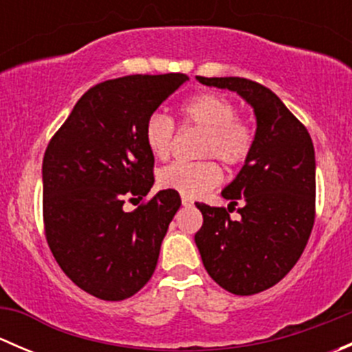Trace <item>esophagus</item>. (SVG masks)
<instances>
[{
    "mask_svg": "<svg viewBox=\"0 0 352 352\" xmlns=\"http://www.w3.org/2000/svg\"><path fill=\"white\" fill-rule=\"evenodd\" d=\"M182 206H194V201L190 197L182 196Z\"/></svg>",
    "mask_w": 352,
    "mask_h": 352,
    "instance_id": "1",
    "label": "esophagus"
}]
</instances>
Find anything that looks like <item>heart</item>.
Wrapping results in <instances>:
<instances>
[{
    "mask_svg": "<svg viewBox=\"0 0 352 352\" xmlns=\"http://www.w3.org/2000/svg\"><path fill=\"white\" fill-rule=\"evenodd\" d=\"M182 124L201 129L197 143L199 162H173L158 172V186L187 197L204 196L218 186L223 172L218 158L228 168L247 163L254 151L255 131L248 120L236 116V105L218 91L194 95L180 107ZM175 124L165 113H151L144 124V143L155 158L165 160L172 151Z\"/></svg>",
    "mask_w": 352,
    "mask_h": 352,
    "instance_id": "obj_1",
    "label": "heart"
}]
</instances>
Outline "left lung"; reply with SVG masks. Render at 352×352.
I'll list each match as a JSON object with an SVG mask.
<instances>
[{
  "label": "left lung",
  "instance_id": "1",
  "mask_svg": "<svg viewBox=\"0 0 352 352\" xmlns=\"http://www.w3.org/2000/svg\"><path fill=\"white\" fill-rule=\"evenodd\" d=\"M202 85L236 91L257 117L255 144L236 179L223 190L226 208L199 204L196 245L208 274L240 296L278 285L303 254L315 223V150L307 127L281 98L257 81L204 78ZM240 201L243 219L229 218Z\"/></svg>",
  "mask_w": 352,
  "mask_h": 352
}]
</instances>
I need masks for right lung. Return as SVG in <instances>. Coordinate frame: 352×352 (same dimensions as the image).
Listing matches in <instances>:
<instances>
[{
  "label": "right lung",
  "instance_id": "1",
  "mask_svg": "<svg viewBox=\"0 0 352 352\" xmlns=\"http://www.w3.org/2000/svg\"><path fill=\"white\" fill-rule=\"evenodd\" d=\"M187 74H131L91 87L47 144L42 214L49 248L63 272L105 301L133 296L153 276L160 247L180 208L175 190L144 199L155 156L144 143L148 117Z\"/></svg>",
  "mask_w": 352,
  "mask_h": 352
}]
</instances>
